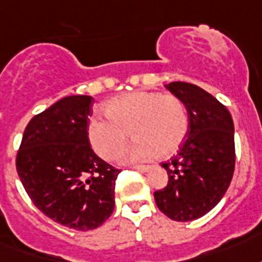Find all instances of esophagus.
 Segmentation results:
<instances>
[{
  "instance_id": "34e87169",
  "label": "esophagus",
  "mask_w": 262,
  "mask_h": 262,
  "mask_svg": "<svg viewBox=\"0 0 262 262\" xmlns=\"http://www.w3.org/2000/svg\"><path fill=\"white\" fill-rule=\"evenodd\" d=\"M133 169H135V170H138V171H148L150 170V166H145V165H141V166H134Z\"/></svg>"
}]
</instances>
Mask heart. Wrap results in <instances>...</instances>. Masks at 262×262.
<instances>
[{
	"instance_id": "1",
	"label": "heart",
	"mask_w": 262,
	"mask_h": 262,
	"mask_svg": "<svg viewBox=\"0 0 262 262\" xmlns=\"http://www.w3.org/2000/svg\"><path fill=\"white\" fill-rule=\"evenodd\" d=\"M106 116H93L88 124L92 148L113 160L125 148L129 129L135 141L124 155L125 162H141L159 155H174L188 133V113L181 99L162 92L138 91L110 99Z\"/></svg>"
}]
</instances>
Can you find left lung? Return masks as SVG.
<instances>
[{
	"mask_svg": "<svg viewBox=\"0 0 262 262\" xmlns=\"http://www.w3.org/2000/svg\"><path fill=\"white\" fill-rule=\"evenodd\" d=\"M183 100L188 113V133L171 162L163 163L169 181L155 191V201L166 216L188 222L217 205L234 171V125L222 103L187 82L165 85Z\"/></svg>",
	"mask_w": 262,
	"mask_h": 262,
	"instance_id": "8db88e82",
	"label": "left lung"
}]
</instances>
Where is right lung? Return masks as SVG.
<instances>
[{"label":"right lung","instance_id":"obj_1","mask_svg":"<svg viewBox=\"0 0 262 262\" xmlns=\"http://www.w3.org/2000/svg\"><path fill=\"white\" fill-rule=\"evenodd\" d=\"M93 97L67 96L25 128L16 171L36 207L67 228L86 232L113 213L118 170L91 148Z\"/></svg>","mask_w":262,"mask_h":262}]
</instances>
